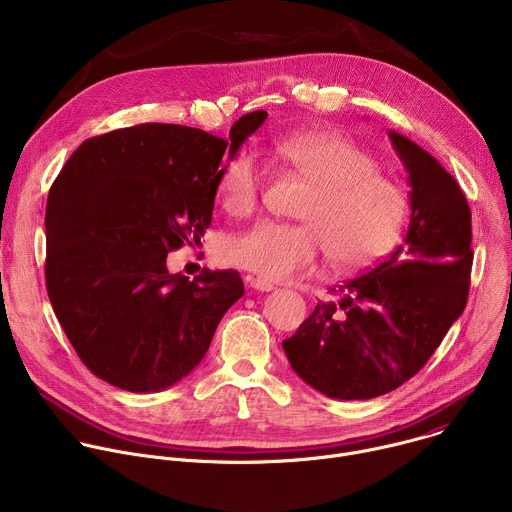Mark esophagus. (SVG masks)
Listing matches in <instances>:
<instances>
[{"label":"esophagus","instance_id":"esophagus-1","mask_svg":"<svg viewBox=\"0 0 512 512\" xmlns=\"http://www.w3.org/2000/svg\"><path fill=\"white\" fill-rule=\"evenodd\" d=\"M247 283L257 291H271L273 289V283H269L267 279H261V277H247Z\"/></svg>","mask_w":512,"mask_h":512}]
</instances>
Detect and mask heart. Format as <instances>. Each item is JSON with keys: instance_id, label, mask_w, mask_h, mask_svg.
<instances>
[{"instance_id": "1", "label": "heart", "mask_w": 512, "mask_h": 512, "mask_svg": "<svg viewBox=\"0 0 512 512\" xmlns=\"http://www.w3.org/2000/svg\"><path fill=\"white\" fill-rule=\"evenodd\" d=\"M273 152L312 184L298 208L304 223H257L225 243L227 263L267 281H289L312 271L322 249L334 267L360 269L397 245L407 192L358 143L330 131H300L277 139ZM261 190L263 174L247 154L227 164L218 184L231 216H249Z\"/></svg>"}]
</instances>
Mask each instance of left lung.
I'll list each match as a JSON object with an SVG mask.
<instances>
[{
  "label": "left lung",
  "mask_w": 512,
  "mask_h": 512,
  "mask_svg": "<svg viewBox=\"0 0 512 512\" xmlns=\"http://www.w3.org/2000/svg\"><path fill=\"white\" fill-rule=\"evenodd\" d=\"M409 172L405 243L344 281L283 340L291 369L332 399H373L421 371L468 302L472 214L452 174L417 143L389 131ZM334 291V289H332Z\"/></svg>",
  "instance_id": "left-lung-1"
}]
</instances>
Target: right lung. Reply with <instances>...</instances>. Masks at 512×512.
I'll use <instances>...</instances> for the list:
<instances>
[{
    "label": "right lung",
    "mask_w": 512,
    "mask_h": 512,
    "mask_svg": "<svg viewBox=\"0 0 512 512\" xmlns=\"http://www.w3.org/2000/svg\"><path fill=\"white\" fill-rule=\"evenodd\" d=\"M243 115L229 139L141 123L83 141L46 202V289L85 367L131 393L192 373L225 312L245 294L237 271L172 275L166 257L210 227L225 152L265 121Z\"/></svg>",
    "instance_id": "add662e5"
}]
</instances>
